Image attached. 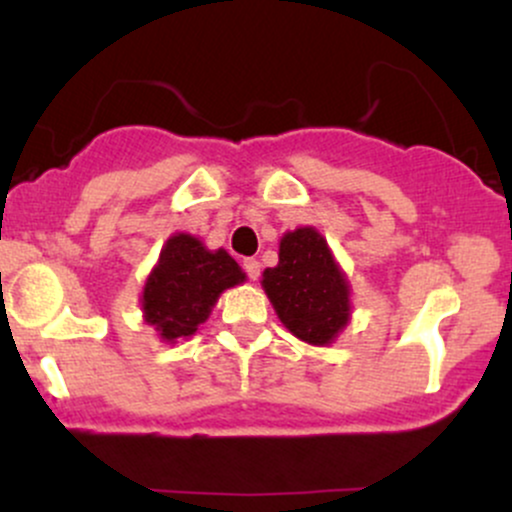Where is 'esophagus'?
Listing matches in <instances>:
<instances>
[{
    "instance_id": "34e87169",
    "label": "esophagus",
    "mask_w": 512,
    "mask_h": 512,
    "mask_svg": "<svg viewBox=\"0 0 512 512\" xmlns=\"http://www.w3.org/2000/svg\"><path fill=\"white\" fill-rule=\"evenodd\" d=\"M243 269H245V274H248L252 281L260 279L262 269H260V262H257L255 257H248V260H243Z\"/></svg>"
}]
</instances>
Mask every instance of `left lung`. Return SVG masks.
Masks as SVG:
<instances>
[{"mask_svg":"<svg viewBox=\"0 0 512 512\" xmlns=\"http://www.w3.org/2000/svg\"><path fill=\"white\" fill-rule=\"evenodd\" d=\"M262 289L286 330L313 346L332 344L351 317L349 281L313 226L284 233L279 264L264 269Z\"/></svg>","mask_w":512,"mask_h":512,"instance_id":"1","label":"left lung"}]
</instances>
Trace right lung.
Listing matches in <instances>:
<instances>
[{"label": "right lung", "mask_w": 512, "mask_h": 512, "mask_svg": "<svg viewBox=\"0 0 512 512\" xmlns=\"http://www.w3.org/2000/svg\"><path fill=\"white\" fill-rule=\"evenodd\" d=\"M245 281V272L226 250H207L190 233H175L163 245L144 284V320L163 342L192 337L219 296Z\"/></svg>", "instance_id": "right-lung-1"}]
</instances>
